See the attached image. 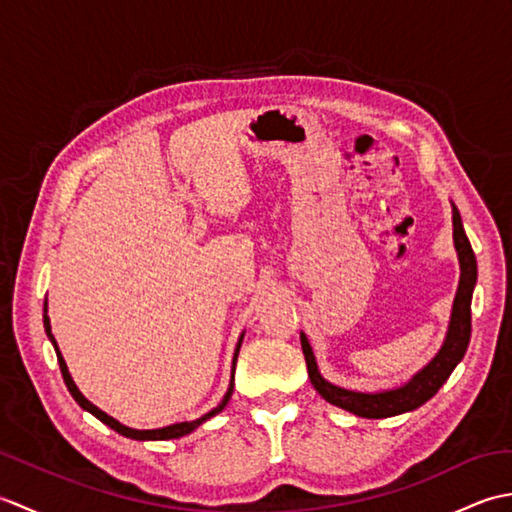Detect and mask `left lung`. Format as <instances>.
I'll list each match as a JSON object with an SVG mask.
<instances>
[{
  "instance_id": "obj_1",
  "label": "left lung",
  "mask_w": 512,
  "mask_h": 512,
  "mask_svg": "<svg viewBox=\"0 0 512 512\" xmlns=\"http://www.w3.org/2000/svg\"><path fill=\"white\" fill-rule=\"evenodd\" d=\"M451 209H453V246L460 262V281H458V290H455L447 336H444V343L438 350V354L433 356L431 361L420 369V372L413 374L407 383L391 389H380V391H356V389H345V387L334 385L321 376L308 336L306 332H301V350H303V356H306L310 383L319 391L323 400L330 402V405L350 411L358 418L378 420V418L400 416V413L418 409L420 405H424V402L436 396L438 389L447 383V378L451 376L453 369L458 367V363L464 358L466 347H469V341H471V299L477 284V262H475V253L471 248L469 237L464 233V224H462L458 206L451 202Z\"/></svg>"
}]
</instances>
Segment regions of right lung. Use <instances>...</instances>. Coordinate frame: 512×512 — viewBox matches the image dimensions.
<instances>
[{
    "mask_svg": "<svg viewBox=\"0 0 512 512\" xmlns=\"http://www.w3.org/2000/svg\"><path fill=\"white\" fill-rule=\"evenodd\" d=\"M43 328H46V334H48V339H50V343L54 345V352H57V361H59V367H61V374H63V380H65V387H68V391L72 394V398L79 402V407L81 409H85V411H90L94 418H99L103 424H107V427L110 429H114L116 433H121V436H125V438H132V440H176V438H182V436H189L191 431H195L200 427L202 422H206L209 418H213V416H217V413H220L226 405H228V400H231V396H233V385H235V365H237V354H239V347H242V341H244V332L239 334V339H237V345H235V354H233V365H231V383H228V389H226V394H224V398L220 400V405L217 407H213L209 413H204V416H200V418H195V420H184V422H176V424H169V427H162V429H132V427H125V424H121L118 422L116 418H112V416H107L105 411H101L99 407L96 405H92V402L85 398L81 391H79V387H76V383L72 380V376H70V372H68V365H65V361H63V356H61V352H59V345H57V341H54V336H52V330H50V317H48V299L43 301Z\"/></svg>",
    "mask_w": 512,
    "mask_h": 512,
    "instance_id": "obj_1",
    "label": "right lung"
}]
</instances>
